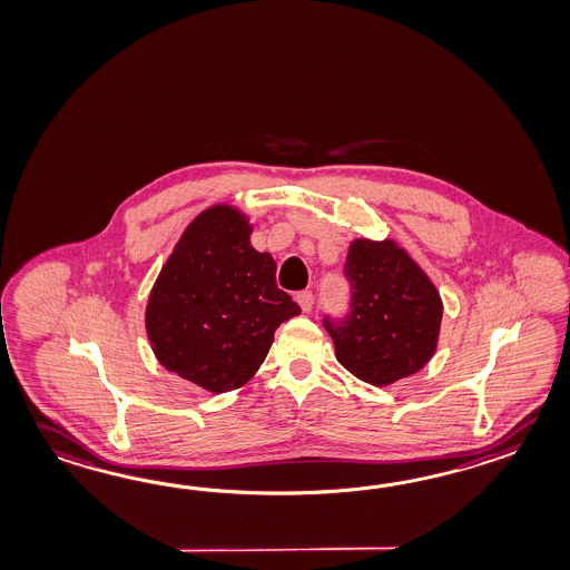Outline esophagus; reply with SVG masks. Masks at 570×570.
<instances>
[{
	"label": "esophagus",
	"instance_id": "34e87169",
	"mask_svg": "<svg viewBox=\"0 0 570 570\" xmlns=\"http://www.w3.org/2000/svg\"><path fill=\"white\" fill-rule=\"evenodd\" d=\"M296 303L301 304L303 313H311V311H313V304H315V296H313V292H298V294H296Z\"/></svg>",
	"mask_w": 570,
	"mask_h": 570
}]
</instances>
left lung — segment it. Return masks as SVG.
Wrapping results in <instances>:
<instances>
[{"mask_svg": "<svg viewBox=\"0 0 570 570\" xmlns=\"http://www.w3.org/2000/svg\"><path fill=\"white\" fill-rule=\"evenodd\" d=\"M345 276L354 291L352 313L340 327L325 321L337 362L372 386L419 372L438 350L443 315L425 269L394 239L357 237Z\"/></svg>", "mask_w": 570, "mask_h": 570, "instance_id": "left-lung-1", "label": "left lung"}]
</instances>
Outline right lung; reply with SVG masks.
<instances>
[{
    "mask_svg": "<svg viewBox=\"0 0 570 570\" xmlns=\"http://www.w3.org/2000/svg\"><path fill=\"white\" fill-rule=\"evenodd\" d=\"M254 225L233 204L191 220L153 284L145 330L157 362L208 393L254 379L279 323L301 306L276 286V262L252 245Z\"/></svg>",
    "mask_w": 570,
    "mask_h": 570,
    "instance_id": "right-lung-1",
    "label": "right lung"
}]
</instances>
